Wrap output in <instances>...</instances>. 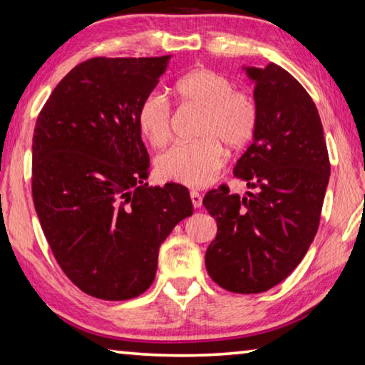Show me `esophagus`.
Returning <instances> with one entry per match:
<instances>
[{
    "label": "esophagus",
    "instance_id": "34e87169",
    "mask_svg": "<svg viewBox=\"0 0 365 365\" xmlns=\"http://www.w3.org/2000/svg\"><path fill=\"white\" fill-rule=\"evenodd\" d=\"M190 198H192V203L195 207H201V205H203V196H201L198 192H190Z\"/></svg>",
    "mask_w": 365,
    "mask_h": 365
}]
</instances>
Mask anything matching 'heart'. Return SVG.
Returning a JSON list of instances; mask_svg holds the SVG:
<instances>
[{"mask_svg": "<svg viewBox=\"0 0 365 365\" xmlns=\"http://www.w3.org/2000/svg\"><path fill=\"white\" fill-rule=\"evenodd\" d=\"M182 106L201 108L196 125L198 140L177 144L160 154L155 170L164 180L185 187H206L217 177L225 162L222 148L242 149L255 136L258 107L245 91L234 89V83L210 68H196L177 79L173 86ZM138 128L151 146L162 148L172 136L170 102L158 92L141 101L136 112Z\"/></svg>", "mask_w": 365, "mask_h": 365, "instance_id": "obj_1", "label": "heart"}]
</instances>
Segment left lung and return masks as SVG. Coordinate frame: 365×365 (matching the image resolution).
Returning <instances> with one entry per match:
<instances>
[{
	"label": "left lung",
	"instance_id": "left-lung-1",
	"mask_svg": "<svg viewBox=\"0 0 365 365\" xmlns=\"http://www.w3.org/2000/svg\"><path fill=\"white\" fill-rule=\"evenodd\" d=\"M245 69L255 84L258 126L234 175L255 193L207 192L203 205L217 234L205 262L225 291L258 294L286 279L314 242L329 158L320 115L302 84L274 63Z\"/></svg>",
	"mask_w": 365,
	"mask_h": 365
}]
</instances>
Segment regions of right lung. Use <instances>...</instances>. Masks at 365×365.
<instances>
[{"instance_id":"obj_1","label":"right lung","mask_w":365,"mask_h":365,"mask_svg":"<svg viewBox=\"0 0 365 365\" xmlns=\"http://www.w3.org/2000/svg\"><path fill=\"white\" fill-rule=\"evenodd\" d=\"M170 56H97L74 66L40 110L32 198L53 257L92 297L128 300L153 284L159 247L193 205L183 185L148 187L141 101Z\"/></svg>"}]
</instances>
